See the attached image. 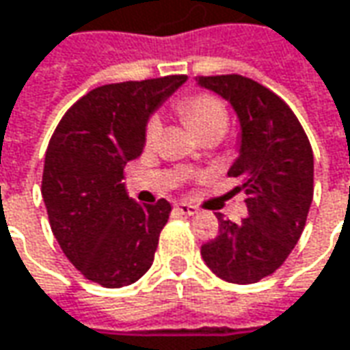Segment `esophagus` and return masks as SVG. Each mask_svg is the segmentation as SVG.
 Listing matches in <instances>:
<instances>
[{"mask_svg": "<svg viewBox=\"0 0 350 350\" xmlns=\"http://www.w3.org/2000/svg\"><path fill=\"white\" fill-rule=\"evenodd\" d=\"M175 208H177V212H181L183 216H195V214H198V208L193 206V204H187V202L175 204Z\"/></svg>", "mask_w": 350, "mask_h": 350, "instance_id": "obj_1", "label": "esophagus"}]
</instances>
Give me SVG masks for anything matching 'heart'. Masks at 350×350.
<instances>
[{"label":"heart","instance_id":"1","mask_svg":"<svg viewBox=\"0 0 350 350\" xmlns=\"http://www.w3.org/2000/svg\"><path fill=\"white\" fill-rule=\"evenodd\" d=\"M177 111L185 118V122L195 130L198 136H204L208 132H222L228 126V109L216 95L210 93H195L189 97H183L177 103ZM159 118H152L146 126V144L152 146L159 136Z\"/></svg>","mask_w":350,"mask_h":350}]
</instances>
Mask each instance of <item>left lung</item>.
Instances as JSON below:
<instances>
[{
	"mask_svg": "<svg viewBox=\"0 0 350 350\" xmlns=\"http://www.w3.org/2000/svg\"><path fill=\"white\" fill-rule=\"evenodd\" d=\"M232 105L239 150L228 169L247 198L241 222L216 214L220 234L200 255L226 282L253 284L273 275L298 243L314 198V154L302 124L273 91L243 75L196 77Z\"/></svg>",
	"mask_w": 350,
	"mask_h": 350,
	"instance_id": "obj_1",
	"label": "left lung"
}]
</instances>
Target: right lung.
<instances>
[{
  "instance_id": "1",
  "label": "right lung",
  "mask_w": 350,
  "mask_h": 350,
  "mask_svg": "<svg viewBox=\"0 0 350 350\" xmlns=\"http://www.w3.org/2000/svg\"><path fill=\"white\" fill-rule=\"evenodd\" d=\"M185 81L167 75L93 89L50 138L42 198L52 234L75 269L105 288L136 282L154 262L171 204L132 200L124 165L144 152L150 116Z\"/></svg>"
}]
</instances>
